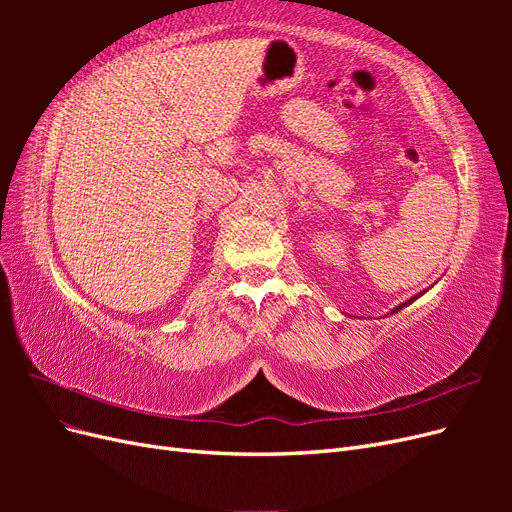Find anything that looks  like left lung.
<instances>
[{
  "instance_id": "obj_1",
  "label": "left lung",
  "mask_w": 512,
  "mask_h": 512,
  "mask_svg": "<svg viewBox=\"0 0 512 512\" xmlns=\"http://www.w3.org/2000/svg\"><path fill=\"white\" fill-rule=\"evenodd\" d=\"M414 299H416V297H414ZM414 299H410V301H408V303H412V301H414ZM408 303H404V305H399V307H395V309H393V314H395V312H399V309H401V307H406V305H408Z\"/></svg>"
}]
</instances>
